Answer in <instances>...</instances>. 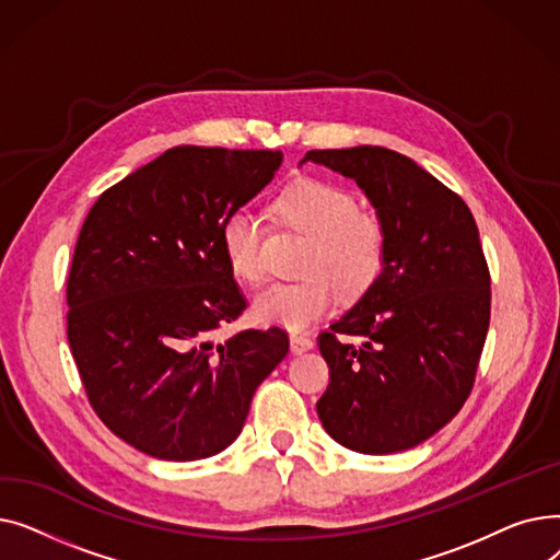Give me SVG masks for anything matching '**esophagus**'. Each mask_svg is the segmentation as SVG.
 Returning a JSON list of instances; mask_svg holds the SVG:
<instances>
[{
    "instance_id": "1",
    "label": "esophagus",
    "mask_w": 560,
    "mask_h": 560,
    "mask_svg": "<svg viewBox=\"0 0 560 560\" xmlns=\"http://www.w3.org/2000/svg\"><path fill=\"white\" fill-rule=\"evenodd\" d=\"M313 347V338L304 336V334H290V349L295 351V354H302V351Z\"/></svg>"
}]
</instances>
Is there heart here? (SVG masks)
<instances>
[{"instance_id": "1", "label": "heart", "mask_w": 560, "mask_h": 560, "mask_svg": "<svg viewBox=\"0 0 560 560\" xmlns=\"http://www.w3.org/2000/svg\"><path fill=\"white\" fill-rule=\"evenodd\" d=\"M270 218L304 235L306 245L298 265L302 279L277 283L256 298L254 317L262 325L304 329L327 315L338 295L347 302L363 298L386 268V218L372 206H359L357 195L340 184L313 176L292 182L272 197ZM220 245L235 279L252 285L262 279V229L254 215H229Z\"/></svg>"}]
</instances>
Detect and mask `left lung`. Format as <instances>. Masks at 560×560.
Returning <instances> with one entry per match:
<instances>
[{
	"mask_svg": "<svg viewBox=\"0 0 560 560\" xmlns=\"http://www.w3.org/2000/svg\"><path fill=\"white\" fill-rule=\"evenodd\" d=\"M304 161L351 176L390 231L378 281L317 336L329 365L319 422L361 454L410 450L443 429L475 386L490 325L475 215L460 195L386 147L311 150Z\"/></svg>",
	"mask_w": 560,
	"mask_h": 560,
	"instance_id": "obj_1",
	"label": "left lung"
}]
</instances>
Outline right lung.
I'll list each match as a JSON object with an SVG mask.
<instances>
[{"label":"right lung","instance_id":"1","mask_svg":"<svg viewBox=\"0 0 560 560\" xmlns=\"http://www.w3.org/2000/svg\"><path fill=\"white\" fill-rule=\"evenodd\" d=\"M272 150L172 147L100 195L68 275V342L100 420L163 460H197L241 435L288 354V334L215 331L247 302L222 254L229 215L270 184Z\"/></svg>","mask_w":560,"mask_h":560}]
</instances>
